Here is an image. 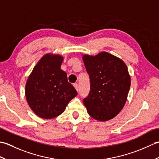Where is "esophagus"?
Here are the masks:
<instances>
[{
  "instance_id": "esophagus-1",
  "label": "esophagus",
  "mask_w": 159,
  "mask_h": 159,
  "mask_svg": "<svg viewBox=\"0 0 159 159\" xmlns=\"http://www.w3.org/2000/svg\"><path fill=\"white\" fill-rule=\"evenodd\" d=\"M74 87H75V89H76V91L78 92V91H79V85H78L77 83H74Z\"/></svg>"
}]
</instances>
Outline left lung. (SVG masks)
I'll return each instance as SVG.
<instances>
[{
  "label": "left lung",
  "instance_id": "obj_1",
  "mask_svg": "<svg viewBox=\"0 0 159 159\" xmlns=\"http://www.w3.org/2000/svg\"><path fill=\"white\" fill-rule=\"evenodd\" d=\"M83 60L90 79L89 95L83 100L93 119L108 121L123 109L130 87V76L122 60L107 52L84 55Z\"/></svg>",
  "mask_w": 159,
  "mask_h": 159
}]
</instances>
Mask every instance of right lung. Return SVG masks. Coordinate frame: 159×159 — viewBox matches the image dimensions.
<instances>
[{"mask_svg":"<svg viewBox=\"0 0 159 159\" xmlns=\"http://www.w3.org/2000/svg\"><path fill=\"white\" fill-rule=\"evenodd\" d=\"M63 61L62 56L46 54L36 64L26 83V101L33 112L43 119L63 113L77 95L67 74L61 69Z\"/></svg>","mask_w":159,"mask_h":159,"instance_id":"add662e5","label":"right lung"}]
</instances>
